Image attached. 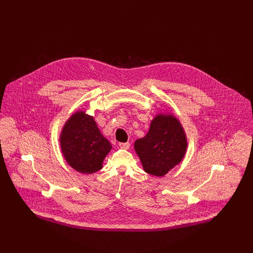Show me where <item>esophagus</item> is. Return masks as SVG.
<instances>
[{"mask_svg": "<svg viewBox=\"0 0 253 253\" xmlns=\"http://www.w3.org/2000/svg\"><path fill=\"white\" fill-rule=\"evenodd\" d=\"M120 145V147L122 148V149H126V150H127L129 147H130V144L128 143V142H126V143H119Z\"/></svg>", "mask_w": 253, "mask_h": 253, "instance_id": "obj_1", "label": "esophagus"}]
</instances>
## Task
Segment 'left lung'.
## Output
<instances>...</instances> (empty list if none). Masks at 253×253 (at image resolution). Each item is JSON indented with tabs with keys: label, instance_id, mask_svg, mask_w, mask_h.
<instances>
[{
	"label": "left lung",
	"instance_id": "obj_1",
	"mask_svg": "<svg viewBox=\"0 0 253 253\" xmlns=\"http://www.w3.org/2000/svg\"><path fill=\"white\" fill-rule=\"evenodd\" d=\"M143 169L154 176H164L185 156L187 138L180 122L172 115H157L143 138L134 143Z\"/></svg>",
	"mask_w": 253,
	"mask_h": 253
}]
</instances>
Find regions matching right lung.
<instances>
[{"mask_svg": "<svg viewBox=\"0 0 253 253\" xmlns=\"http://www.w3.org/2000/svg\"><path fill=\"white\" fill-rule=\"evenodd\" d=\"M62 154L74 169L82 173H94L102 169V163L112 145L100 132L92 116L78 111L65 123L60 137Z\"/></svg>", "mask_w": 253, "mask_h": 253, "instance_id": "1", "label": "right lung"}]
</instances>
